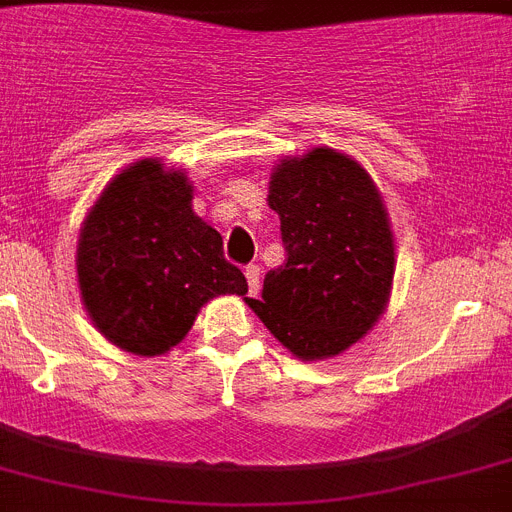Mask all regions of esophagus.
Returning a JSON list of instances; mask_svg holds the SVG:
<instances>
[{
  "label": "esophagus",
  "mask_w": 512,
  "mask_h": 512,
  "mask_svg": "<svg viewBox=\"0 0 512 512\" xmlns=\"http://www.w3.org/2000/svg\"><path fill=\"white\" fill-rule=\"evenodd\" d=\"M246 280H248V290H251V295L259 293V287H261L259 266H256V264H248L246 266Z\"/></svg>",
  "instance_id": "34e87169"
}]
</instances>
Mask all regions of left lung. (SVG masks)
Here are the masks:
<instances>
[{
    "label": "left lung",
    "mask_w": 512,
    "mask_h": 512,
    "mask_svg": "<svg viewBox=\"0 0 512 512\" xmlns=\"http://www.w3.org/2000/svg\"><path fill=\"white\" fill-rule=\"evenodd\" d=\"M285 264L246 298L266 329L303 361L337 356L382 316L395 274V243L377 185L332 149L285 159L269 183Z\"/></svg>",
    "instance_id": "left-lung-1"
}]
</instances>
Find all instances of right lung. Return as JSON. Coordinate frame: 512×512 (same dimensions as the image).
Returning a JSON list of instances; mask_svg holds the SVG:
<instances>
[{
  "instance_id": "right-lung-1",
  "label": "right lung",
  "mask_w": 512,
  "mask_h": 512,
  "mask_svg": "<svg viewBox=\"0 0 512 512\" xmlns=\"http://www.w3.org/2000/svg\"><path fill=\"white\" fill-rule=\"evenodd\" d=\"M183 172L143 159L117 175L88 211L78 240L80 295L99 332L135 356H159L188 335L217 295L248 282L222 235L193 214Z\"/></svg>"
}]
</instances>
